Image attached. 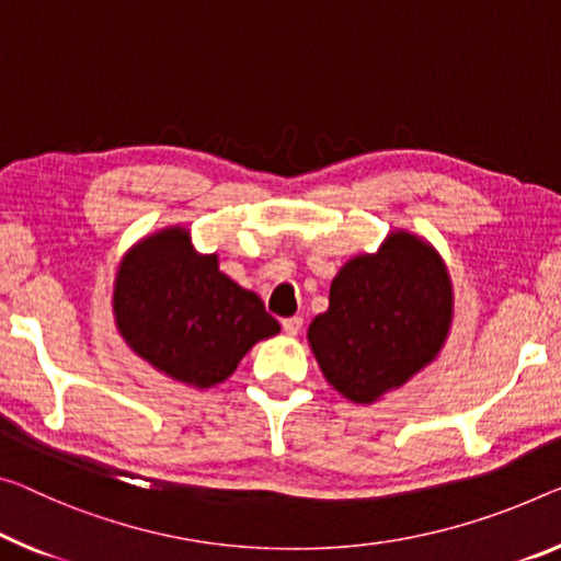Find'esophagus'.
<instances>
[{"instance_id":"esophagus-1","label":"esophagus","mask_w":561,"mask_h":561,"mask_svg":"<svg viewBox=\"0 0 561 561\" xmlns=\"http://www.w3.org/2000/svg\"><path fill=\"white\" fill-rule=\"evenodd\" d=\"M280 325H283V331H286L288 335H298V333H300V329H304V318H300V316L283 318Z\"/></svg>"}]
</instances>
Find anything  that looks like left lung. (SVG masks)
<instances>
[{"label": "left lung", "mask_w": 561, "mask_h": 561, "mask_svg": "<svg viewBox=\"0 0 561 561\" xmlns=\"http://www.w3.org/2000/svg\"><path fill=\"white\" fill-rule=\"evenodd\" d=\"M449 323L451 283L442 257L409 232H393L378 255L343 265L308 341L333 389L370 403L436 358Z\"/></svg>", "instance_id": "1"}]
</instances>
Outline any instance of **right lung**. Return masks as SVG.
Instances as JSON below:
<instances>
[{
    "mask_svg": "<svg viewBox=\"0 0 561 561\" xmlns=\"http://www.w3.org/2000/svg\"><path fill=\"white\" fill-rule=\"evenodd\" d=\"M115 321L135 353L197 389L236 370L257 341L280 331L255 293L197 255L187 230L170 228L125 255L115 283Z\"/></svg>",
    "mask_w": 561,
    "mask_h": 561,
    "instance_id": "right-lung-1",
    "label": "right lung"
}]
</instances>
